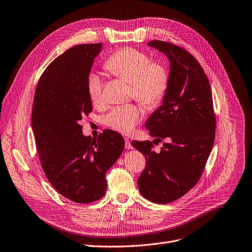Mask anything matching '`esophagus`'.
<instances>
[{
    "label": "esophagus",
    "mask_w": 252,
    "mask_h": 252,
    "mask_svg": "<svg viewBox=\"0 0 252 252\" xmlns=\"http://www.w3.org/2000/svg\"><path fill=\"white\" fill-rule=\"evenodd\" d=\"M125 148H126L127 150L133 149V146L131 145V143H130V140H129L127 137H125Z\"/></svg>",
    "instance_id": "esophagus-1"
}]
</instances>
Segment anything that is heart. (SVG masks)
I'll return each mask as SVG.
<instances>
[{"mask_svg": "<svg viewBox=\"0 0 252 252\" xmlns=\"http://www.w3.org/2000/svg\"><path fill=\"white\" fill-rule=\"evenodd\" d=\"M104 68L113 75L131 83L130 95L148 108L157 106L169 86V72L165 65L153 62L147 54L132 47H124L106 59ZM87 91L94 104L103 100V80L97 73L89 74ZM144 117L136 104L114 107L104 117V123L116 131L129 133Z\"/></svg>", "mask_w": 252, "mask_h": 252, "instance_id": "b5f03b06", "label": "heart"}]
</instances>
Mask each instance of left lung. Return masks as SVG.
<instances>
[{"label": "left lung", "mask_w": 252, "mask_h": 252, "mask_svg": "<svg viewBox=\"0 0 252 252\" xmlns=\"http://www.w3.org/2000/svg\"><path fill=\"white\" fill-rule=\"evenodd\" d=\"M170 61L169 86L163 103L148 119L146 127L156 142L132 140L146 158L137 184L140 193L156 204H168L186 194L203 175L214 145L216 117L209 79L197 60L179 45L149 42ZM165 139V141L163 139Z\"/></svg>", "instance_id": "8db88e82"}]
</instances>
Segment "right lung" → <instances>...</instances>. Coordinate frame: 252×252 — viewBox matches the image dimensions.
I'll return each mask as SVG.
<instances>
[{
    "label": "right lung",
    "instance_id": "right-lung-1",
    "mask_svg": "<svg viewBox=\"0 0 252 252\" xmlns=\"http://www.w3.org/2000/svg\"><path fill=\"white\" fill-rule=\"evenodd\" d=\"M101 43L79 44L59 56L40 77L32 110L37 153L49 183L77 204L101 198L107 170L124 149V138L104 129L84 136L80 120L92 112L87 78Z\"/></svg>",
    "mask_w": 252,
    "mask_h": 252
}]
</instances>
